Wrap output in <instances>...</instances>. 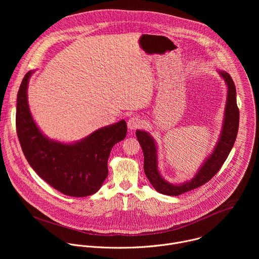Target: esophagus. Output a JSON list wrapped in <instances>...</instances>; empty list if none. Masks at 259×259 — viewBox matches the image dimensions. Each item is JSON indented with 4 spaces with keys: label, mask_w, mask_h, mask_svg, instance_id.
Wrapping results in <instances>:
<instances>
[{
    "label": "esophagus",
    "mask_w": 259,
    "mask_h": 259,
    "mask_svg": "<svg viewBox=\"0 0 259 259\" xmlns=\"http://www.w3.org/2000/svg\"><path fill=\"white\" fill-rule=\"evenodd\" d=\"M142 125V120L140 117L138 116H133L130 117L128 122H127V126L130 130H135L137 128H140V126Z\"/></svg>",
    "instance_id": "34e87169"
}]
</instances>
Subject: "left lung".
<instances>
[{
    "label": "left lung",
    "mask_w": 259,
    "mask_h": 259,
    "mask_svg": "<svg viewBox=\"0 0 259 259\" xmlns=\"http://www.w3.org/2000/svg\"><path fill=\"white\" fill-rule=\"evenodd\" d=\"M218 72L228 85L223 128H221V133L212 154L206 159L191 180L179 184H172L166 181L161 176L158 169V150L154 138L149 132L136 130V137L144 156V173L154 189L163 195L179 196L203 186L219 171L233 149L238 134L240 118V112L237 105V92L235 83L229 73L223 70H218Z\"/></svg>",
    "instance_id": "8db88e82"
}]
</instances>
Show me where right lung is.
<instances>
[{
	"mask_svg": "<svg viewBox=\"0 0 259 259\" xmlns=\"http://www.w3.org/2000/svg\"><path fill=\"white\" fill-rule=\"evenodd\" d=\"M33 71L26 72L17 94L16 130L22 152L35 173L55 190L70 197L91 196L107 177L110 151L126 137L127 124L121 120L73 143L48 138L34 123L27 101Z\"/></svg>",
	"mask_w": 259,
	"mask_h": 259,
	"instance_id": "1",
	"label": "right lung"
}]
</instances>
